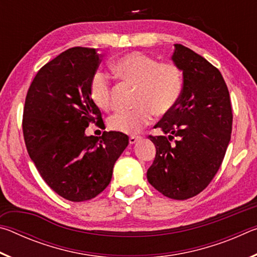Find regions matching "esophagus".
<instances>
[{
  "label": "esophagus",
  "instance_id": "1",
  "mask_svg": "<svg viewBox=\"0 0 257 257\" xmlns=\"http://www.w3.org/2000/svg\"><path fill=\"white\" fill-rule=\"evenodd\" d=\"M139 139H141V137H139V136H130L129 137V143L133 145V144H135V143H137Z\"/></svg>",
  "mask_w": 257,
  "mask_h": 257
}]
</instances>
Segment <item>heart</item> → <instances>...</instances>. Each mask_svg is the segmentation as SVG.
I'll list each match as a JSON object with an SVG mask.
<instances>
[{
  "label": "heart",
  "mask_w": 257,
  "mask_h": 257,
  "mask_svg": "<svg viewBox=\"0 0 257 257\" xmlns=\"http://www.w3.org/2000/svg\"><path fill=\"white\" fill-rule=\"evenodd\" d=\"M112 70L124 84L137 87L132 111L116 113L108 120V127L116 133L135 135L149 124L153 112L164 115L179 99L182 76L175 63L158 62L141 52L128 53L112 64ZM89 94L93 102L104 111L112 108V89L108 78L96 72L90 80Z\"/></svg>",
  "instance_id": "b5f03b06"
}]
</instances>
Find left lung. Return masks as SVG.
<instances>
[{"label": "left lung", "mask_w": 257, "mask_h": 257, "mask_svg": "<svg viewBox=\"0 0 257 257\" xmlns=\"http://www.w3.org/2000/svg\"><path fill=\"white\" fill-rule=\"evenodd\" d=\"M171 60L184 85L175 107L155 124L164 136H150L156 155L147 180L164 196L187 199L205 189L221 167L232 110L223 77L207 60L181 44H175Z\"/></svg>", "instance_id": "left-lung-1"}]
</instances>
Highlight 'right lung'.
I'll use <instances>...</instances> for the list:
<instances>
[{"label":"right lung","instance_id":"right-lung-1","mask_svg":"<svg viewBox=\"0 0 257 257\" xmlns=\"http://www.w3.org/2000/svg\"><path fill=\"white\" fill-rule=\"evenodd\" d=\"M95 49L72 47L35 76L24 107V138L43 179L61 197L84 202L110 184L115 161L129 144L127 135L104 132L87 136L102 114L89 94L101 62Z\"/></svg>","mask_w":257,"mask_h":257}]
</instances>
